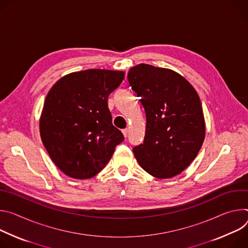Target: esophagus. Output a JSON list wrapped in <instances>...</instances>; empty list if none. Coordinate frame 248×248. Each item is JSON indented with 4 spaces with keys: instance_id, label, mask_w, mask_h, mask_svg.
<instances>
[{
    "instance_id": "1",
    "label": "esophagus",
    "mask_w": 248,
    "mask_h": 248,
    "mask_svg": "<svg viewBox=\"0 0 248 248\" xmlns=\"http://www.w3.org/2000/svg\"><path fill=\"white\" fill-rule=\"evenodd\" d=\"M128 132H129V130L126 128V129H123L122 130V133H123V135H124V137H127L128 136Z\"/></svg>"
}]
</instances>
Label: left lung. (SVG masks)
I'll list each match as a JSON object with an SVG mask.
<instances>
[{"instance_id":"obj_1","label":"left lung","mask_w":248,"mask_h":248,"mask_svg":"<svg viewBox=\"0 0 248 248\" xmlns=\"http://www.w3.org/2000/svg\"><path fill=\"white\" fill-rule=\"evenodd\" d=\"M127 78L141 97L147 117L144 143L133 148L137 161L160 179L181 173L196 157L205 138L198 93L179 74L148 64L131 68Z\"/></svg>"}]
</instances>
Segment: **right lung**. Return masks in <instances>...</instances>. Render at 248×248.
<instances>
[{
  "instance_id": "obj_1",
  "label": "right lung",
  "mask_w": 248,
  "mask_h": 248,
  "mask_svg": "<svg viewBox=\"0 0 248 248\" xmlns=\"http://www.w3.org/2000/svg\"><path fill=\"white\" fill-rule=\"evenodd\" d=\"M123 79L124 72L92 69L63 77L49 91L40 136L51 159L66 175H96L123 142L107 104L108 95Z\"/></svg>"
}]
</instances>
